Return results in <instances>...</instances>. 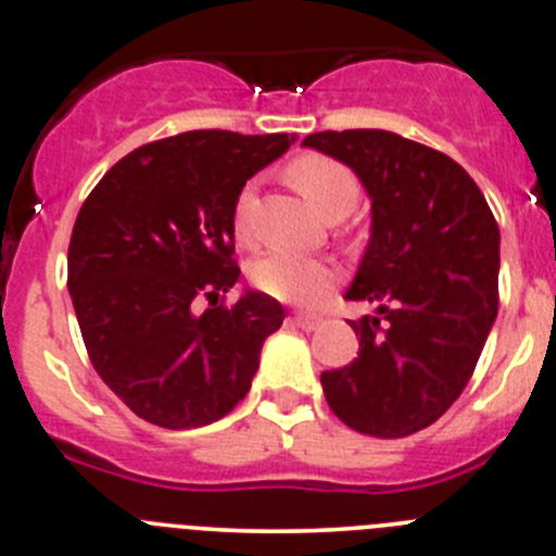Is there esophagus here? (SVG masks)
<instances>
[{
    "instance_id": "obj_1",
    "label": "esophagus",
    "mask_w": 556,
    "mask_h": 556,
    "mask_svg": "<svg viewBox=\"0 0 556 556\" xmlns=\"http://www.w3.org/2000/svg\"><path fill=\"white\" fill-rule=\"evenodd\" d=\"M293 319H295V325L304 330H314L319 323H323V317H319V314H309V312H295Z\"/></svg>"
}]
</instances>
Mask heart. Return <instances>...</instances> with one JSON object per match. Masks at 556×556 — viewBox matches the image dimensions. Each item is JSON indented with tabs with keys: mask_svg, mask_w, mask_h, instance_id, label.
I'll return each mask as SVG.
<instances>
[{
	"mask_svg": "<svg viewBox=\"0 0 556 556\" xmlns=\"http://www.w3.org/2000/svg\"><path fill=\"white\" fill-rule=\"evenodd\" d=\"M288 182L325 217L341 220L355 210L361 199L357 177L339 161L319 153L299 155L285 169ZM250 206L252 188H244L233 204V233L239 242H250ZM250 279L261 293L288 304H312L336 282V268L317 257L293 255V252H271L252 263Z\"/></svg>",
	"mask_w": 556,
	"mask_h": 556,
	"instance_id": "1",
	"label": "heart"
}]
</instances>
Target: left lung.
Wrapping results in <instances>:
<instances>
[{
  "mask_svg": "<svg viewBox=\"0 0 556 556\" xmlns=\"http://www.w3.org/2000/svg\"><path fill=\"white\" fill-rule=\"evenodd\" d=\"M306 148L344 161L371 195V242L346 301L361 352L323 371L330 412L357 433L403 439L465 390L497 317L501 231L479 185L450 155L382 128L317 131Z\"/></svg>",
  "mask_w": 556,
  "mask_h": 556,
  "instance_id": "obj_1",
  "label": "left lung"
}]
</instances>
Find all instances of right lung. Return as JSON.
Returning a JSON list of instances; mask_svg holds the SVG:
<instances>
[{
	"label": "right lung",
	"instance_id": "add662e5",
	"mask_svg": "<svg viewBox=\"0 0 556 556\" xmlns=\"http://www.w3.org/2000/svg\"><path fill=\"white\" fill-rule=\"evenodd\" d=\"M290 142L185 131L128 153L83 201L66 255L72 304L97 374L144 422L201 428L250 390L285 309L252 290L223 304L239 279L233 204Z\"/></svg>",
	"mask_w": 556,
	"mask_h": 556
}]
</instances>
